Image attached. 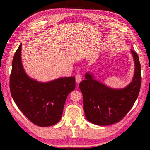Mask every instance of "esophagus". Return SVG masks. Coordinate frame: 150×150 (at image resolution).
I'll return each mask as SVG.
<instances>
[{"instance_id":"34e87169","label":"esophagus","mask_w":150,"mask_h":150,"mask_svg":"<svg viewBox=\"0 0 150 150\" xmlns=\"http://www.w3.org/2000/svg\"><path fill=\"white\" fill-rule=\"evenodd\" d=\"M82 75H77L76 76V77H75V80H76V82L77 83H79L80 82L82 81Z\"/></svg>"}]
</instances>
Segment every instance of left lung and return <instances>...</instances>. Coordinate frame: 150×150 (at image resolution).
<instances>
[{"instance_id":"left-lung-1","label":"left lung","mask_w":150,"mask_h":150,"mask_svg":"<svg viewBox=\"0 0 150 150\" xmlns=\"http://www.w3.org/2000/svg\"><path fill=\"white\" fill-rule=\"evenodd\" d=\"M135 70L132 82L123 89H112L95 80L87 72L79 84L83 99V110L88 121L98 125H108L120 121L127 115L139 93L141 75L137 54L130 50Z\"/></svg>"}]
</instances>
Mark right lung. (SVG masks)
<instances>
[{
	"label": "right lung",
	"mask_w": 150,
	"mask_h": 150,
	"mask_svg": "<svg viewBox=\"0 0 150 150\" xmlns=\"http://www.w3.org/2000/svg\"><path fill=\"white\" fill-rule=\"evenodd\" d=\"M21 44L14 54L10 91L18 108L33 124L48 127L61 118L68 95L75 88V79L62 77L40 82L29 77L23 67Z\"/></svg>",
	"instance_id": "right-lung-1"
}]
</instances>
